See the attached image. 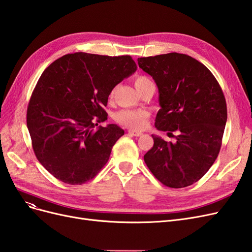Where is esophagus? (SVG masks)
<instances>
[{
	"label": "esophagus",
	"mask_w": 252,
	"mask_h": 252,
	"mask_svg": "<svg viewBox=\"0 0 252 252\" xmlns=\"http://www.w3.org/2000/svg\"><path fill=\"white\" fill-rule=\"evenodd\" d=\"M128 133L133 135V136H140V135L143 134V133L140 132V131H134V130H131V129H130V130H128Z\"/></svg>",
	"instance_id": "1"
}]
</instances>
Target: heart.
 Listing matches in <instances>:
<instances>
[{
    "mask_svg": "<svg viewBox=\"0 0 252 252\" xmlns=\"http://www.w3.org/2000/svg\"><path fill=\"white\" fill-rule=\"evenodd\" d=\"M151 83V80L144 75H138L134 79V85L139 91H141L147 84ZM113 93L111 91L109 97H112ZM149 118V112L145 109H122L114 114V120L118 123L124 125L128 128L140 130L147 125V120Z\"/></svg>",
    "mask_w": 252,
    "mask_h": 252,
    "instance_id": "b5f03b06",
    "label": "heart"
}]
</instances>
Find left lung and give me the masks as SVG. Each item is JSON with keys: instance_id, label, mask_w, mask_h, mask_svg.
I'll return each instance as SVG.
<instances>
[{"instance_id": "obj_1", "label": "left lung", "mask_w": 252, "mask_h": 252, "mask_svg": "<svg viewBox=\"0 0 252 252\" xmlns=\"http://www.w3.org/2000/svg\"><path fill=\"white\" fill-rule=\"evenodd\" d=\"M138 63L158 89L157 129L178 132L173 143L152 134L154 147L144 161L167 187L192 185L209 170L222 146L227 121L222 88L207 67L183 53L139 58Z\"/></svg>"}]
</instances>
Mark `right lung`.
I'll return each instance as SVG.
<instances>
[{
	"instance_id": "add662e5",
	"label": "right lung",
	"mask_w": 252,
	"mask_h": 252,
	"mask_svg": "<svg viewBox=\"0 0 252 252\" xmlns=\"http://www.w3.org/2000/svg\"><path fill=\"white\" fill-rule=\"evenodd\" d=\"M130 56L75 52L51 63L37 81L27 108V127L39 162L56 179L82 185L108 162L124 134L107 120L112 89L136 70Z\"/></svg>"
}]
</instances>
